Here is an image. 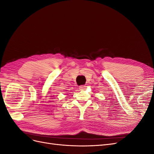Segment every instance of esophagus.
Masks as SVG:
<instances>
[{
	"instance_id": "esophagus-1",
	"label": "esophagus",
	"mask_w": 154,
	"mask_h": 154,
	"mask_svg": "<svg viewBox=\"0 0 154 154\" xmlns=\"http://www.w3.org/2000/svg\"><path fill=\"white\" fill-rule=\"evenodd\" d=\"M86 87V86L85 85H80V87H79V88H80V90H83V89H84V88Z\"/></svg>"
}]
</instances>
